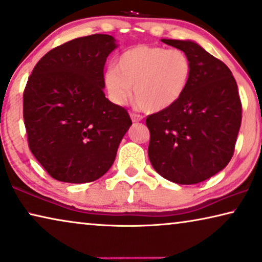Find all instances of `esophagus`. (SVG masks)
I'll return each mask as SVG.
<instances>
[{"label": "esophagus", "instance_id": "1", "mask_svg": "<svg viewBox=\"0 0 262 262\" xmlns=\"http://www.w3.org/2000/svg\"><path fill=\"white\" fill-rule=\"evenodd\" d=\"M130 117H131V119H132V122L134 123H138V122H142L143 120V117L140 116V115H138V113H130Z\"/></svg>", "mask_w": 262, "mask_h": 262}]
</instances>
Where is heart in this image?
<instances>
[{
    "label": "heart",
    "instance_id": "b5f03b06",
    "mask_svg": "<svg viewBox=\"0 0 262 262\" xmlns=\"http://www.w3.org/2000/svg\"><path fill=\"white\" fill-rule=\"evenodd\" d=\"M192 62L180 49L159 46L132 47L107 68L104 82L112 101L122 105L131 94L146 112H161L181 100L190 85Z\"/></svg>",
    "mask_w": 262,
    "mask_h": 262
}]
</instances>
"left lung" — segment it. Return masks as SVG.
<instances>
[{
  "label": "left lung",
  "instance_id": "8db88e82",
  "mask_svg": "<svg viewBox=\"0 0 262 262\" xmlns=\"http://www.w3.org/2000/svg\"><path fill=\"white\" fill-rule=\"evenodd\" d=\"M162 42L187 53L192 75L178 103L146 117L147 154L166 180L196 184L221 171L233 157L242 119L237 85L226 63L197 43Z\"/></svg>",
  "mask_w": 262,
  "mask_h": 262
}]
</instances>
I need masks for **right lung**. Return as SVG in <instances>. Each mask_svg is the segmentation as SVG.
I'll list each match as a JSON object with an SVG mask.
<instances>
[{
	"label": "right lung",
	"instance_id": "add662e5",
	"mask_svg": "<svg viewBox=\"0 0 262 262\" xmlns=\"http://www.w3.org/2000/svg\"><path fill=\"white\" fill-rule=\"evenodd\" d=\"M116 47L106 34L78 37L45 54L28 78V146L54 180L87 183L105 175L131 126L126 110L104 93L106 58Z\"/></svg>",
	"mask_w": 262,
	"mask_h": 262
}]
</instances>
